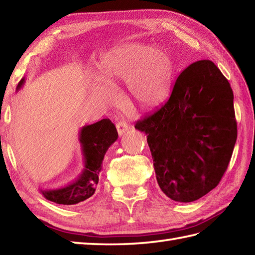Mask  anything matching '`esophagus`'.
<instances>
[{
    "label": "esophagus",
    "mask_w": 255,
    "mask_h": 255,
    "mask_svg": "<svg viewBox=\"0 0 255 255\" xmlns=\"http://www.w3.org/2000/svg\"><path fill=\"white\" fill-rule=\"evenodd\" d=\"M116 128H117V131H118L119 136H123V134H124L125 132L128 131L129 126H128L126 122H119V123L116 125Z\"/></svg>",
    "instance_id": "1"
}]
</instances>
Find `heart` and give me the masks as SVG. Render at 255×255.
<instances>
[{
	"label": "heart",
	"mask_w": 255,
	"mask_h": 255,
	"mask_svg": "<svg viewBox=\"0 0 255 255\" xmlns=\"http://www.w3.org/2000/svg\"><path fill=\"white\" fill-rule=\"evenodd\" d=\"M105 82H126L128 96L140 109L157 107L171 92L174 65L166 49L142 43H130L109 52L99 63ZM97 94L107 96L104 88Z\"/></svg>",
	"instance_id": "b5f03b06"
}]
</instances>
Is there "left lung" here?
I'll return each mask as SVG.
<instances>
[{
  "mask_svg": "<svg viewBox=\"0 0 255 255\" xmlns=\"http://www.w3.org/2000/svg\"><path fill=\"white\" fill-rule=\"evenodd\" d=\"M134 128L147 134L162 192L196 201L218 186L230 162L238 134L232 88L211 61L193 63L168 102Z\"/></svg>",
  "mask_w": 255,
  "mask_h": 255,
  "instance_id": "obj_1",
  "label": "left lung"
}]
</instances>
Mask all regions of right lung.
<instances>
[{
  "mask_svg": "<svg viewBox=\"0 0 255 255\" xmlns=\"http://www.w3.org/2000/svg\"><path fill=\"white\" fill-rule=\"evenodd\" d=\"M24 83L25 78L23 77L17 85L16 91L23 87ZM78 134L84 159L82 172L66 186L45 190L39 189L45 199L57 204H77L93 196L102 171L105 153L118 138L116 127L109 119H102L95 124L86 125L79 130Z\"/></svg>",
  "mask_w": 255,
  "mask_h": 255,
  "instance_id": "1",
  "label": "right lung"
}]
</instances>
